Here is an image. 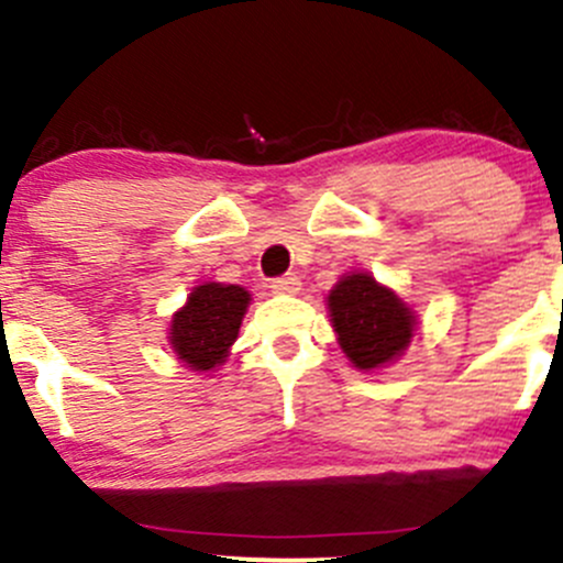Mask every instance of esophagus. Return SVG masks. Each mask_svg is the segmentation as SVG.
Segmentation results:
<instances>
[{"label":"esophagus","instance_id":"esophagus-1","mask_svg":"<svg viewBox=\"0 0 563 563\" xmlns=\"http://www.w3.org/2000/svg\"><path fill=\"white\" fill-rule=\"evenodd\" d=\"M299 288H301V280H299L297 272L277 277V280H272V291H275V294H299Z\"/></svg>","mask_w":563,"mask_h":563}]
</instances>
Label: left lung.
<instances>
[{"mask_svg": "<svg viewBox=\"0 0 563 563\" xmlns=\"http://www.w3.org/2000/svg\"><path fill=\"white\" fill-rule=\"evenodd\" d=\"M331 329L358 372H377L405 356L418 316L405 299L369 272H347L327 297Z\"/></svg>", "mask_w": 563, "mask_h": 563, "instance_id": "left-lung-1", "label": "left lung"}]
</instances>
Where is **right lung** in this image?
<instances>
[{"label": "right lung", "mask_w": 563, "mask_h": 563, "mask_svg": "<svg viewBox=\"0 0 563 563\" xmlns=\"http://www.w3.org/2000/svg\"><path fill=\"white\" fill-rule=\"evenodd\" d=\"M247 305L251 291L242 286L207 280L194 288L169 323L167 340L177 361L191 372H216L227 364Z\"/></svg>", "instance_id": "obj_1"}]
</instances>
